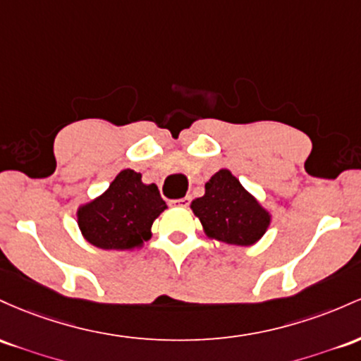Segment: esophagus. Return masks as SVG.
Masks as SVG:
<instances>
[{
    "label": "esophagus",
    "mask_w": 361,
    "mask_h": 361,
    "mask_svg": "<svg viewBox=\"0 0 361 361\" xmlns=\"http://www.w3.org/2000/svg\"><path fill=\"white\" fill-rule=\"evenodd\" d=\"M189 202H191V197H189V196H185V197H182V200H177V201H173V204H176V206H180V208H188V206H189Z\"/></svg>",
    "instance_id": "esophagus-1"
}]
</instances>
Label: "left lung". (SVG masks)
<instances>
[{
    "label": "left lung",
    "instance_id": "obj_1",
    "mask_svg": "<svg viewBox=\"0 0 361 361\" xmlns=\"http://www.w3.org/2000/svg\"><path fill=\"white\" fill-rule=\"evenodd\" d=\"M209 238L232 245H252L266 233L271 214L232 172L218 170L204 184V196L191 202Z\"/></svg>",
    "mask_w": 361,
    "mask_h": 361
}]
</instances>
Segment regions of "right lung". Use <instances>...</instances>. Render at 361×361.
<instances>
[{
	"label": "right lung",
	"instance_id": "obj_1",
	"mask_svg": "<svg viewBox=\"0 0 361 361\" xmlns=\"http://www.w3.org/2000/svg\"><path fill=\"white\" fill-rule=\"evenodd\" d=\"M167 208L155 184H143L141 173L121 170L109 189L78 208V226L92 245L129 250L152 237V225Z\"/></svg>",
	"mask_w": 361,
	"mask_h": 361
}]
</instances>
